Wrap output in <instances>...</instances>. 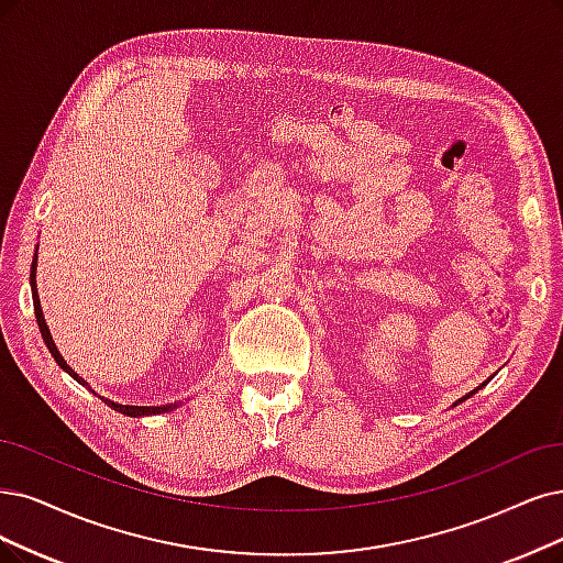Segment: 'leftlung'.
<instances>
[{"mask_svg":"<svg viewBox=\"0 0 563 563\" xmlns=\"http://www.w3.org/2000/svg\"><path fill=\"white\" fill-rule=\"evenodd\" d=\"M485 385H487V383H485ZM485 385H481V387H477V389H483V387H485ZM477 389H473V391H471V394H466V397H464V399H462V401H466V399H468V397H473V394H475V391H477Z\"/></svg>","mask_w":563,"mask_h":563,"instance_id":"8db88e82","label":"left lung"}]
</instances>
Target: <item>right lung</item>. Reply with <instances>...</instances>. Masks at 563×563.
I'll list each match as a JSON object with an SVG mask.
<instances>
[{
	"instance_id": "obj_1",
	"label": "right lung",
	"mask_w": 563,
	"mask_h": 563,
	"mask_svg": "<svg viewBox=\"0 0 563 563\" xmlns=\"http://www.w3.org/2000/svg\"><path fill=\"white\" fill-rule=\"evenodd\" d=\"M36 257H34V262H32V274H30V280H32V289H34V313H36V322H38V329H41V336H44V341H46V345H48V350H51V355L55 357V362L65 368L69 376H74L80 385H86L88 387V383L82 380L76 371H71L69 366H67V362L62 360V355L57 352V347H55V343H53V336H51V331H48V327H46V320H44V310H41V303H38V297H36ZM113 410H118V412H122V415H130V418H141V415H155V412H164V410H174V406H157V408H148V406H120V404H113V401H107Z\"/></svg>"
}]
</instances>
